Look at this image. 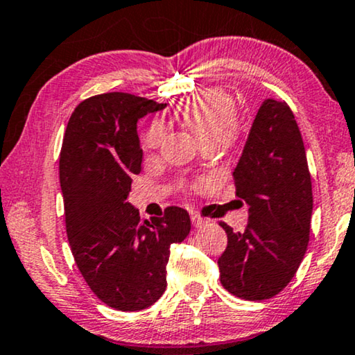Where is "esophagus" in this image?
<instances>
[{
  "label": "esophagus",
  "mask_w": 355,
  "mask_h": 355,
  "mask_svg": "<svg viewBox=\"0 0 355 355\" xmlns=\"http://www.w3.org/2000/svg\"><path fill=\"white\" fill-rule=\"evenodd\" d=\"M190 219H192V225H193V227H202V225L205 224V219L200 218V216H197V214L190 216Z\"/></svg>",
  "instance_id": "1"
}]
</instances>
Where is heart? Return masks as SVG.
I'll return each instance as SVG.
<instances>
[{
    "instance_id": "heart-1",
    "label": "heart",
    "mask_w": 355,
    "mask_h": 355,
    "mask_svg": "<svg viewBox=\"0 0 355 355\" xmlns=\"http://www.w3.org/2000/svg\"><path fill=\"white\" fill-rule=\"evenodd\" d=\"M178 120L192 132L202 146L227 142L237 130V110L232 97L224 91L211 89L181 102L176 110ZM165 136L162 123H155L148 131L146 144L148 148L158 147Z\"/></svg>"
}]
</instances>
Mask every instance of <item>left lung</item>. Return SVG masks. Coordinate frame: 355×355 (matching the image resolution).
<instances>
[{"mask_svg":"<svg viewBox=\"0 0 355 355\" xmlns=\"http://www.w3.org/2000/svg\"><path fill=\"white\" fill-rule=\"evenodd\" d=\"M235 195L250 207L243 232L220 220L227 248L220 284L240 300L274 297L295 277L309 243L312 182L306 148L285 101L261 105L234 171Z\"/></svg>","mask_w":355,"mask_h":355,"instance_id":"1","label":"left lung"}]
</instances>
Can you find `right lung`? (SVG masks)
<instances>
[{"mask_svg":"<svg viewBox=\"0 0 355 355\" xmlns=\"http://www.w3.org/2000/svg\"><path fill=\"white\" fill-rule=\"evenodd\" d=\"M166 104L130 92H104L76 105L59 158L65 229L76 267L91 291L112 309L150 307L166 290L169 246L190 232L186 209L141 219L128 202L141 173L136 125Z\"/></svg>","mask_w":355,"mask_h":355,"instance_id":"obj_1","label":"right lung"}]
</instances>
